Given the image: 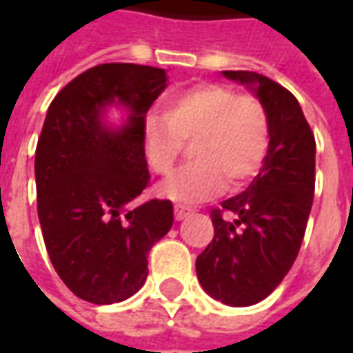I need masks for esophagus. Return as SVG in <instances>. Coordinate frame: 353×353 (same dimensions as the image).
I'll return each mask as SVG.
<instances>
[{"instance_id": "obj_1", "label": "esophagus", "mask_w": 353, "mask_h": 353, "mask_svg": "<svg viewBox=\"0 0 353 353\" xmlns=\"http://www.w3.org/2000/svg\"><path fill=\"white\" fill-rule=\"evenodd\" d=\"M191 212H192L191 208H187V206H176V208H174V214H176L177 221H183L187 215H191Z\"/></svg>"}]
</instances>
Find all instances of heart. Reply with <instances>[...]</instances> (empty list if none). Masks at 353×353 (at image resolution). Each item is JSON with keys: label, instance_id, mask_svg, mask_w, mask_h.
I'll return each mask as SVG.
<instances>
[{"label": "heart", "instance_id": "b5f03b06", "mask_svg": "<svg viewBox=\"0 0 353 353\" xmlns=\"http://www.w3.org/2000/svg\"><path fill=\"white\" fill-rule=\"evenodd\" d=\"M268 132V113L257 98L206 83L174 94L164 117H145L141 145L151 170L170 176L185 141H192L194 161L159 187L164 199L191 204L223 191L225 179L230 187H240L257 176Z\"/></svg>", "mask_w": 353, "mask_h": 353}]
</instances>
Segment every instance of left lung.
<instances>
[{
	"instance_id": "left-lung-1",
	"label": "left lung",
	"mask_w": 353,
	"mask_h": 353,
	"mask_svg": "<svg viewBox=\"0 0 353 353\" xmlns=\"http://www.w3.org/2000/svg\"><path fill=\"white\" fill-rule=\"evenodd\" d=\"M268 113V151L250 187L212 212L214 240L196 257L202 289L229 306H252L295 263L314 200L316 141L293 94L255 72H223ZM235 217L227 222L222 212Z\"/></svg>"
}]
</instances>
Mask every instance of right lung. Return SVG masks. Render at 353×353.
<instances>
[{"mask_svg":"<svg viewBox=\"0 0 353 353\" xmlns=\"http://www.w3.org/2000/svg\"><path fill=\"white\" fill-rule=\"evenodd\" d=\"M166 87L161 68L100 64L49 105L35 149L37 215L50 263L83 301L138 293L147 255L172 229L170 200L132 206L149 181L141 123ZM111 108L123 113L121 123L108 119Z\"/></svg>","mask_w":353,"mask_h":353,"instance_id":"1","label":"right lung"}]
</instances>
